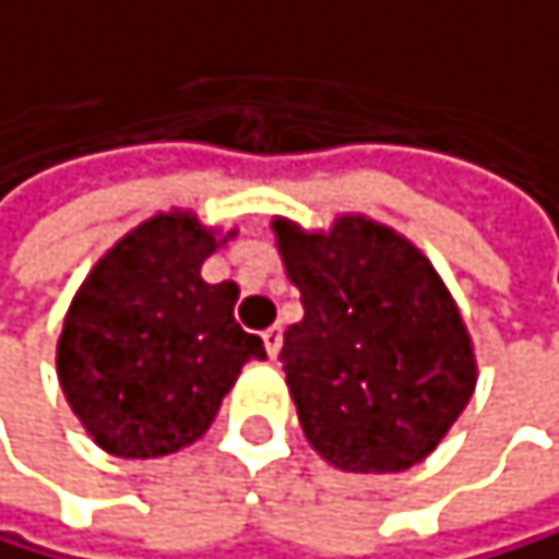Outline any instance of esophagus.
Returning <instances> with one entry per match:
<instances>
[{"mask_svg": "<svg viewBox=\"0 0 559 559\" xmlns=\"http://www.w3.org/2000/svg\"><path fill=\"white\" fill-rule=\"evenodd\" d=\"M264 350H267V357H277V350H282V326L264 330Z\"/></svg>", "mask_w": 559, "mask_h": 559, "instance_id": "1", "label": "esophagus"}]
</instances>
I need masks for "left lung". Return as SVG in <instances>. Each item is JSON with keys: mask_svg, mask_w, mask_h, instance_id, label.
<instances>
[{"mask_svg": "<svg viewBox=\"0 0 559 559\" xmlns=\"http://www.w3.org/2000/svg\"><path fill=\"white\" fill-rule=\"evenodd\" d=\"M302 322L282 364L312 450L350 474H395L437 450L474 395L461 309L402 233L340 216L330 233L274 219Z\"/></svg>", "mask_w": 559, "mask_h": 559, "instance_id": "8db88e82", "label": "left lung"}]
</instances>
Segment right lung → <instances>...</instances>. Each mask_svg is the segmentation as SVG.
I'll return each mask as SVG.
<instances>
[{
    "instance_id": "1",
    "label": "right lung",
    "mask_w": 559,
    "mask_h": 559,
    "mask_svg": "<svg viewBox=\"0 0 559 559\" xmlns=\"http://www.w3.org/2000/svg\"><path fill=\"white\" fill-rule=\"evenodd\" d=\"M233 237V233H229ZM226 243L192 212H157L130 229L71 298L58 378L71 412L112 456L178 453L212 426L261 336L233 319L240 288L202 282Z\"/></svg>"
}]
</instances>
